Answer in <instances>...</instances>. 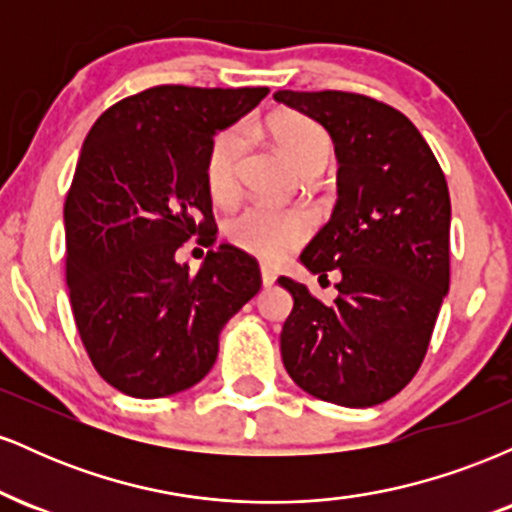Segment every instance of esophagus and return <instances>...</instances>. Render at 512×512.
<instances>
[{
	"label": "esophagus",
	"instance_id": "esophagus-1",
	"mask_svg": "<svg viewBox=\"0 0 512 512\" xmlns=\"http://www.w3.org/2000/svg\"><path fill=\"white\" fill-rule=\"evenodd\" d=\"M260 276H262V286H272L276 281V272L269 267H260Z\"/></svg>",
	"mask_w": 512,
	"mask_h": 512
}]
</instances>
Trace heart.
Wrapping results in <instances>:
<instances>
[{
  "label": "heart",
  "mask_w": 512,
  "mask_h": 512,
  "mask_svg": "<svg viewBox=\"0 0 512 512\" xmlns=\"http://www.w3.org/2000/svg\"><path fill=\"white\" fill-rule=\"evenodd\" d=\"M269 137L289 163L305 178H315L325 170L332 156V139L327 129L301 113H279L269 120ZM245 154V132L228 127L214 137L204 158V182L211 199L219 204L233 202L238 195L240 161ZM310 219L301 209H272L262 204L238 209L228 216V243L252 257L276 262L289 255L310 236Z\"/></svg>",
  "instance_id": "heart-1"
}]
</instances>
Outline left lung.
I'll return each mask as SVG.
<instances>
[{
	"label": "left lung",
	"mask_w": 512,
	"mask_h": 512,
	"mask_svg": "<svg viewBox=\"0 0 512 512\" xmlns=\"http://www.w3.org/2000/svg\"><path fill=\"white\" fill-rule=\"evenodd\" d=\"M313 117L337 154V204L301 262L339 296L325 305L279 276L293 296L281 330L286 373L342 407L395 397L419 370L450 289V192L431 146L392 105L346 91H276Z\"/></svg>",
	"instance_id": "8db88e82"
}]
</instances>
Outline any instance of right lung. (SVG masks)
Returning <instances> with one entry per match:
<instances>
[{"label": "right lung", "instance_id": "add662e5", "mask_svg": "<svg viewBox=\"0 0 512 512\" xmlns=\"http://www.w3.org/2000/svg\"><path fill=\"white\" fill-rule=\"evenodd\" d=\"M269 88L154 86L115 103L81 146L64 202L67 286L93 368L115 390L154 399L197 385L219 334L260 291L248 252L221 243L195 274L175 252L214 245L204 158Z\"/></svg>", "mask_w": 512, "mask_h": 512}]
</instances>
